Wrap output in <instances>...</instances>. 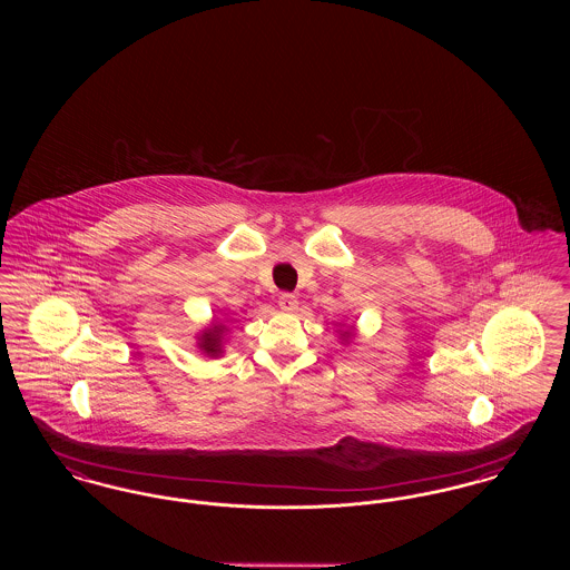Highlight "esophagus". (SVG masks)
<instances>
[{
	"instance_id": "1",
	"label": "esophagus",
	"mask_w": 570,
	"mask_h": 570,
	"mask_svg": "<svg viewBox=\"0 0 570 570\" xmlns=\"http://www.w3.org/2000/svg\"><path fill=\"white\" fill-rule=\"evenodd\" d=\"M279 307L286 309V312H295L298 307V301L295 295H282L279 297Z\"/></svg>"
}]
</instances>
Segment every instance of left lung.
<instances>
[{
    "mask_svg": "<svg viewBox=\"0 0 570 570\" xmlns=\"http://www.w3.org/2000/svg\"><path fill=\"white\" fill-rule=\"evenodd\" d=\"M340 325H342V323H340ZM337 337L342 340V344H351L354 337H356V328H354V325L346 326V328H342V331L337 328Z\"/></svg>",
    "mask_w": 570,
    "mask_h": 570,
    "instance_id": "left-lung-1",
    "label": "left lung"
}]
</instances>
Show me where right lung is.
<instances>
[{"label":"right lung","mask_w":570,"mask_h":570,"mask_svg":"<svg viewBox=\"0 0 570 570\" xmlns=\"http://www.w3.org/2000/svg\"><path fill=\"white\" fill-rule=\"evenodd\" d=\"M228 323L226 321H219L214 316V321L205 328H200L196 333V346L198 351L209 356V358H217L224 354V340H226V333H228Z\"/></svg>","instance_id":"obj_1"}]
</instances>
